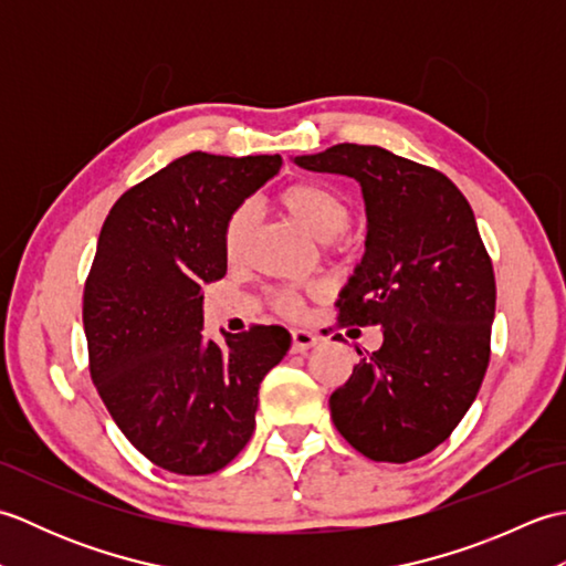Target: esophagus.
<instances>
[{
	"label": "esophagus",
	"instance_id": "esophagus-1",
	"mask_svg": "<svg viewBox=\"0 0 566 566\" xmlns=\"http://www.w3.org/2000/svg\"><path fill=\"white\" fill-rule=\"evenodd\" d=\"M318 340H321L318 335L311 333V331H304V328L292 331V350L294 353H304V350H308V347L318 345Z\"/></svg>",
	"mask_w": 566,
	"mask_h": 566
}]
</instances>
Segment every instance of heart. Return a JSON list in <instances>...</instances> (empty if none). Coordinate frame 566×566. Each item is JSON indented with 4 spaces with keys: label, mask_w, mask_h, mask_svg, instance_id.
<instances>
[{
    "label": "heart",
    "mask_w": 566,
    "mask_h": 566,
    "mask_svg": "<svg viewBox=\"0 0 566 566\" xmlns=\"http://www.w3.org/2000/svg\"><path fill=\"white\" fill-rule=\"evenodd\" d=\"M282 209L292 216L296 223H302L306 231L321 243L340 238L353 219V209L347 199L333 187L318 182H298L286 187L280 195ZM255 231V209L250 203L235 209L226 223L223 245L226 255L231 260H240L250 243V235ZM318 290H282L272 296L274 308L286 318H302L306 308V296H316Z\"/></svg>",
    "instance_id": "b5f03b06"
}]
</instances>
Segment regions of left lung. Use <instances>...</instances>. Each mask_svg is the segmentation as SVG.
<instances>
[{
    "label": "left lung",
    "instance_id": "obj_1",
    "mask_svg": "<svg viewBox=\"0 0 566 566\" xmlns=\"http://www.w3.org/2000/svg\"><path fill=\"white\" fill-rule=\"evenodd\" d=\"M294 163L357 179L367 211L363 262L335 306L340 326H379L384 343L355 347L333 423L369 460H418L450 438L489 367L496 280L474 211L442 172L379 146L340 143Z\"/></svg>",
    "mask_w": 566,
    "mask_h": 566
}]
</instances>
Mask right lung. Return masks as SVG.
Masks as SVG:
<instances>
[{
  "label": "right lung",
  "instance_id": "right-lung-1",
  "mask_svg": "<svg viewBox=\"0 0 566 566\" xmlns=\"http://www.w3.org/2000/svg\"><path fill=\"white\" fill-rule=\"evenodd\" d=\"M282 167L280 155L189 153L124 191L84 284L90 371L134 448L167 472L223 469L255 430L258 389L282 363V326L203 333L201 286L226 274L231 213Z\"/></svg>",
  "mask_w": 566,
  "mask_h": 566
}]
</instances>
